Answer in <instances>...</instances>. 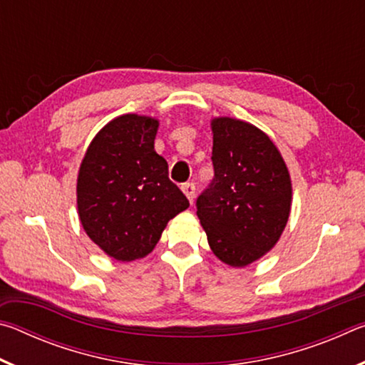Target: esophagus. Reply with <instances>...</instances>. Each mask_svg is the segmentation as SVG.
I'll use <instances>...</instances> for the list:
<instances>
[{"instance_id":"obj_1","label":"esophagus","mask_w":365,"mask_h":365,"mask_svg":"<svg viewBox=\"0 0 365 365\" xmlns=\"http://www.w3.org/2000/svg\"><path fill=\"white\" fill-rule=\"evenodd\" d=\"M195 183H183L182 185V191L185 193V196L188 197V201L191 202V205H193V201H195Z\"/></svg>"}]
</instances>
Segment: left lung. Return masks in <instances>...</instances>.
<instances>
[{"instance_id": "1", "label": "left lung", "mask_w": 365, "mask_h": 365, "mask_svg": "<svg viewBox=\"0 0 365 365\" xmlns=\"http://www.w3.org/2000/svg\"><path fill=\"white\" fill-rule=\"evenodd\" d=\"M214 178L196 214L222 262L245 267L279 242L292 209V180L280 151L252 123L215 117Z\"/></svg>"}]
</instances>
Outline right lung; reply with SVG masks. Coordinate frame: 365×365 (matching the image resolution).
Instances as JSON below:
<instances>
[{
    "label": "right lung",
    "mask_w": 365,
    "mask_h": 365,
    "mask_svg": "<svg viewBox=\"0 0 365 365\" xmlns=\"http://www.w3.org/2000/svg\"><path fill=\"white\" fill-rule=\"evenodd\" d=\"M159 120L123 114L106 123L80 164L77 207L83 230L108 256L128 262L154 250L190 202L154 151Z\"/></svg>",
    "instance_id": "add662e5"
}]
</instances>
